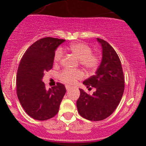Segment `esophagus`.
Returning <instances> with one entry per match:
<instances>
[{"mask_svg": "<svg viewBox=\"0 0 146 146\" xmlns=\"http://www.w3.org/2000/svg\"><path fill=\"white\" fill-rule=\"evenodd\" d=\"M66 90H69V89L70 88V87L69 86V85H66Z\"/></svg>", "mask_w": 146, "mask_h": 146, "instance_id": "obj_1", "label": "esophagus"}]
</instances>
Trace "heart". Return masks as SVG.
Masks as SVG:
<instances>
[{"label":"heart","mask_w":146,"mask_h":146,"mask_svg":"<svg viewBox=\"0 0 146 146\" xmlns=\"http://www.w3.org/2000/svg\"><path fill=\"white\" fill-rule=\"evenodd\" d=\"M70 51L79 59V62L85 69L93 70L98 67L100 63L98 56L92 54V48L88 44L84 43H73L69 46ZM64 56V51L61 48H57L54 54V59L56 63L61 61ZM83 73L80 70H68L65 69L59 75V78L65 83L73 85L77 80L83 78Z\"/></svg>","instance_id":"heart-1"}]
</instances>
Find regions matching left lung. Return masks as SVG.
<instances>
[{
	"label": "left lung",
	"mask_w": 146,
	"mask_h": 146,
	"mask_svg": "<svg viewBox=\"0 0 146 146\" xmlns=\"http://www.w3.org/2000/svg\"><path fill=\"white\" fill-rule=\"evenodd\" d=\"M102 47V61L95 75L82 83L96 91L89 95L82 89L76 104L78 113L90 121H101L110 117L120 102L124 91L121 64L115 50L103 39L97 38Z\"/></svg>",
	"instance_id": "obj_1"
}]
</instances>
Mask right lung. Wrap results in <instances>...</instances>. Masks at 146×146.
<instances>
[{"label": "right lung", "mask_w": 146, "mask_h": 146, "mask_svg": "<svg viewBox=\"0 0 146 146\" xmlns=\"http://www.w3.org/2000/svg\"><path fill=\"white\" fill-rule=\"evenodd\" d=\"M64 39L46 37L32 44L20 62L16 78L17 95L22 107L32 118L49 119L57 114L66 94L64 85L46 90L42 81L44 73L51 70L55 51Z\"/></svg>", "instance_id": "obj_1"}]
</instances>
